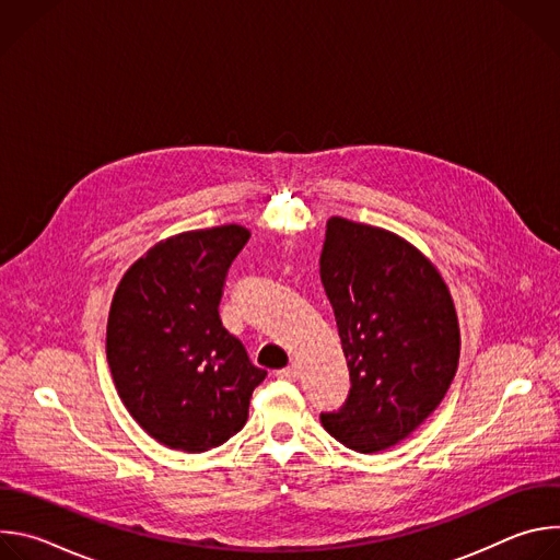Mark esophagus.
I'll return each instance as SVG.
<instances>
[{
    "instance_id": "1",
    "label": "esophagus",
    "mask_w": 560,
    "mask_h": 560,
    "mask_svg": "<svg viewBox=\"0 0 560 560\" xmlns=\"http://www.w3.org/2000/svg\"><path fill=\"white\" fill-rule=\"evenodd\" d=\"M279 376H281V378H290V381L299 378V365H296V363H290L288 368L279 370Z\"/></svg>"
}]
</instances>
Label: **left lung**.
Segmentation results:
<instances>
[{
	"instance_id": "left-lung-1",
	"label": "left lung",
	"mask_w": 560,
	"mask_h": 560,
	"mask_svg": "<svg viewBox=\"0 0 560 560\" xmlns=\"http://www.w3.org/2000/svg\"><path fill=\"white\" fill-rule=\"evenodd\" d=\"M318 264L352 383L322 423L346 447L374 454L443 401L460 352L456 310L432 261L383 228L332 217Z\"/></svg>"
}]
</instances>
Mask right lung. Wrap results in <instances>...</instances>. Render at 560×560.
<instances>
[{"instance_id":"right-lung-1","label":"right lung","mask_w":560,"mask_h":560,"mask_svg":"<svg viewBox=\"0 0 560 560\" xmlns=\"http://www.w3.org/2000/svg\"><path fill=\"white\" fill-rule=\"evenodd\" d=\"M244 225L175 234L137 259L113 296L106 357L130 417L162 445L206 452L248 421L266 378L230 335L219 301Z\"/></svg>"}]
</instances>
